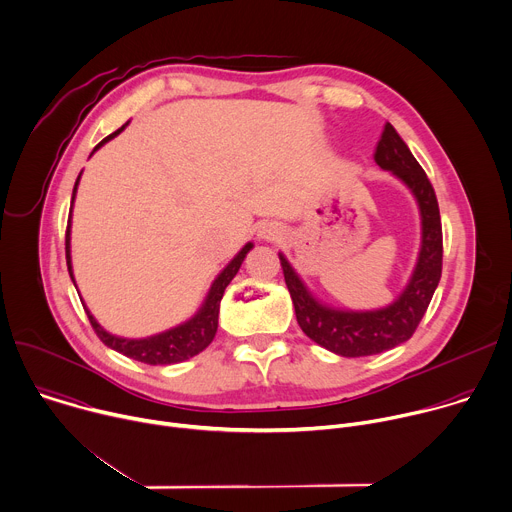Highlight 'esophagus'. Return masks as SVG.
I'll return each instance as SVG.
<instances>
[{
    "label": "esophagus",
    "mask_w": 512,
    "mask_h": 512,
    "mask_svg": "<svg viewBox=\"0 0 512 512\" xmlns=\"http://www.w3.org/2000/svg\"><path fill=\"white\" fill-rule=\"evenodd\" d=\"M259 239L263 241H275V239H281L283 237V227L279 223H263L257 231Z\"/></svg>",
    "instance_id": "1"
}]
</instances>
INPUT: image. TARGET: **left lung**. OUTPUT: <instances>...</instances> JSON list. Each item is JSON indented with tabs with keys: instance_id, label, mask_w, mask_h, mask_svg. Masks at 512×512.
<instances>
[{
	"instance_id": "left-lung-1",
	"label": "left lung",
	"mask_w": 512,
	"mask_h": 512,
	"mask_svg": "<svg viewBox=\"0 0 512 512\" xmlns=\"http://www.w3.org/2000/svg\"><path fill=\"white\" fill-rule=\"evenodd\" d=\"M374 160L412 191L422 219L418 261L396 301L370 311L329 307L311 295L285 255L279 253L299 327L315 344L344 358L374 356L408 342L424 317L442 275V223L436 193L424 168L390 122L384 126Z\"/></svg>"
}]
</instances>
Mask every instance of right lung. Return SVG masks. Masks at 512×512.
I'll return each instance as SVG.
<instances>
[{
  "instance_id": "obj_1",
  "label": "right lung",
  "mask_w": 512,
  "mask_h": 512,
  "mask_svg": "<svg viewBox=\"0 0 512 512\" xmlns=\"http://www.w3.org/2000/svg\"><path fill=\"white\" fill-rule=\"evenodd\" d=\"M128 124V122H126ZM124 124V126H126ZM122 128H118L116 132H112L110 136H106L100 144H96V148L92 150V154L108 140H112L116 134H120ZM90 154V156H92ZM82 175V173H80ZM78 183H80V177L76 179V185H74V191H72V207H74V199H76V191H78ZM70 225H72V211H70V217H68V229H66V263H68V271H70V277L74 281V273H72V257H70ZM253 249V243H247L233 259L231 263L217 275V279L213 281L211 289H209V295L203 303V307L185 323L177 325V327H170L162 333H156V335H150V337H142V339H128V337H118V335H112L108 333L96 319L94 315L86 309L88 313V319L96 331V335L102 339V344L116 350L118 354L126 356V358H132L136 362H142V364H150V366H164V364H179V362H185L197 354H201L211 342L213 337L217 333V325H219V307H221V299H223V293L227 289V285L231 283V279L237 275L241 263L245 261L247 253Z\"/></svg>"
}]
</instances>
